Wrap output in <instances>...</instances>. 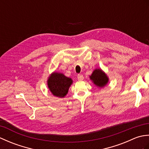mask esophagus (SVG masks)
Here are the masks:
<instances>
[{"mask_svg":"<svg viewBox=\"0 0 149 149\" xmlns=\"http://www.w3.org/2000/svg\"><path fill=\"white\" fill-rule=\"evenodd\" d=\"M77 79L79 81H83L84 79V76L82 74H79L78 76H77Z\"/></svg>","mask_w":149,"mask_h":149,"instance_id":"1","label":"esophagus"}]
</instances>
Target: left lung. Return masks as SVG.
I'll list each match as a JSON object with an SVG mask.
<instances>
[{
  "mask_svg": "<svg viewBox=\"0 0 149 149\" xmlns=\"http://www.w3.org/2000/svg\"><path fill=\"white\" fill-rule=\"evenodd\" d=\"M90 78L94 84L100 88L105 86L109 81V78L107 75L102 70L99 68L94 70L92 74L90 76Z\"/></svg>",
  "mask_w": 149,
  "mask_h": 149,
  "instance_id": "left-lung-1",
  "label": "left lung"
}]
</instances>
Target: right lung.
Instances as JSON below:
<instances>
[{
    "instance_id": "add662e5",
    "label": "right lung",
    "mask_w": 149,
    "mask_h": 149,
    "mask_svg": "<svg viewBox=\"0 0 149 149\" xmlns=\"http://www.w3.org/2000/svg\"><path fill=\"white\" fill-rule=\"evenodd\" d=\"M72 83L71 78L58 72H53L47 80V84L50 92L54 96L60 98L66 96Z\"/></svg>"
}]
</instances>
